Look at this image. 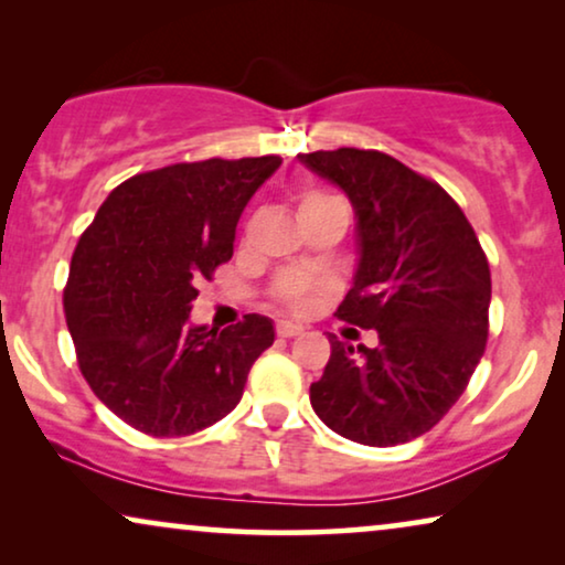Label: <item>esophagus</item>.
<instances>
[{"label": "esophagus", "instance_id": "34e87169", "mask_svg": "<svg viewBox=\"0 0 565 565\" xmlns=\"http://www.w3.org/2000/svg\"><path fill=\"white\" fill-rule=\"evenodd\" d=\"M277 334L285 339L298 337V334H303V327H300V323H292V321H277Z\"/></svg>", "mask_w": 565, "mask_h": 565}]
</instances>
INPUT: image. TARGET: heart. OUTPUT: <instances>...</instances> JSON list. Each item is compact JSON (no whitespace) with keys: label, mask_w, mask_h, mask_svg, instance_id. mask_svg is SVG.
Returning a JSON list of instances; mask_svg holds the SVG:
<instances>
[{"label":"heart","mask_w":565,"mask_h":565,"mask_svg":"<svg viewBox=\"0 0 565 565\" xmlns=\"http://www.w3.org/2000/svg\"><path fill=\"white\" fill-rule=\"evenodd\" d=\"M319 198H329V195H321V192H308V195L303 198V203H311V200H319ZM327 290H329V282H313V280H306V277L290 275V277H282L280 285H277V298L285 300V303L292 308H308L313 303L316 296H321V292H327Z\"/></svg>","instance_id":"heart-1"}]
</instances>
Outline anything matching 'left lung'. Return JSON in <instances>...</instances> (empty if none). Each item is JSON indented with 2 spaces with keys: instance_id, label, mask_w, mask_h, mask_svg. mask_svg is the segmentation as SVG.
<instances>
[{
  "instance_id": "left-lung-1",
  "label": "left lung",
  "mask_w": 565,
  "mask_h": 565,
  "mask_svg": "<svg viewBox=\"0 0 565 565\" xmlns=\"http://www.w3.org/2000/svg\"><path fill=\"white\" fill-rule=\"evenodd\" d=\"M298 159L352 203L358 269L337 313L381 339L354 352L331 337L311 406L352 443H408L450 412L483 358L489 262L460 205L388 153L337 149Z\"/></svg>"
}]
</instances>
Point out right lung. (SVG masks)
<instances>
[{"instance_id":"right-lung-1","label":"right lung","mask_w":565,"mask_h":565,"mask_svg":"<svg viewBox=\"0 0 565 565\" xmlns=\"http://www.w3.org/2000/svg\"><path fill=\"white\" fill-rule=\"evenodd\" d=\"M280 157L207 159L118 184L76 244L64 290L82 375L122 422L184 437L242 401L273 319L215 331L192 323L198 282L234 254L236 223Z\"/></svg>"}]
</instances>
